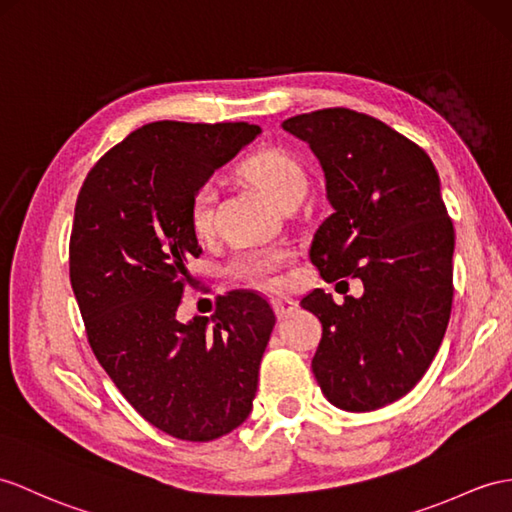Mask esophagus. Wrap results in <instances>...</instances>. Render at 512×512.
Segmentation results:
<instances>
[{"instance_id": "1", "label": "esophagus", "mask_w": 512, "mask_h": 512, "mask_svg": "<svg viewBox=\"0 0 512 512\" xmlns=\"http://www.w3.org/2000/svg\"><path fill=\"white\" fill-rule=\"evenodd\" d=\"M271 306H273V310H276L278 317H286V315H291L293 310L297 308V302H295V299H291V297L276 295V297H271Z\"/></svg>"}]
</instances>
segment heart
<instances>
[{"mask_svg":"<svg viewBox=\"0 0 512 512\" xmlns=\"http://www.w3.org/2000/svg\"><path fill=\"white\" fill-rule=\"evenodd\" d=\"M239 173L258 186L271 202L280 208L295 199H302L306 191V171L299 160L280 147H265L241 160ZM215 223V189L213 184L197 186L189 202V228L197 239H206ZM286 247H254L234 254L228 263V273L249 282L273 284L280 267L289 260Z\"/></svg>","mask_w":512,"mask_h":512,"instance_id":"b5f03b06","label":"heart"}]
</instances>
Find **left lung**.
Instances as JSON below:
<instances>
[{"mask_svg":"<svg viewBox=\"0 0 512 512\" xmlns=\"http://www.w3.org/2000/svg\"><path fill=\"white\" fill-rule=\"evenodd\" d=\"M282 128L313 149L332 204L310 263L326 282L365 286L343 304L321 289L299 302L323 328L313 373L334 406L367 413L423 378L450 321L454 226L439 173L417 143L365 112L323 108Z\"/></svg>","mask_w":512,"mask_h":512,"instance_id":"8db88e82","label":"left lung"}]
</instances>
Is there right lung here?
Wrapping results in <instances>:
<instances>
[{
    "label": "right lung",
    "instance_id": "1",
    "mask_svg": "<svg viewBox=\"0 0 512 512\" xmlns=\"http://www.w3.org/2000/svg\"><path fill=\"white\" fill-rule=\"evenodd\" d=\"M260 134L249 123L156 121L95 162L73 215L69 278L86 339L121 395L180 441H213L247 419L276 323L265 297L230 291L180 323L197 186Z\"/></svg>",
    "mask_w": 512,
    "mask_h": 512
}]
</instances>
